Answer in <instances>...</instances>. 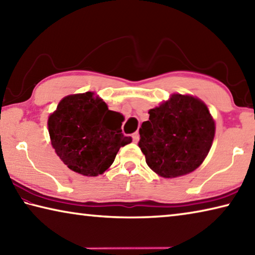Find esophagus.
Listing matches in <instances>:
<instances>
[{
	"label": "esophagus",
	"instance_id": "1",
	"mask_svg": "<svg viewBox=\"0 0 255 255\" xmlns=\"http://www.w3.org/2000/svg\"><path fill=\"white\" fill-rule=\"evenodd\" d=\"M132 139H133V141H135V143H137L138 139H139V133H138L137 131L133 132L132 133Z\"/></svg>",
	"mask_w": 255,
	"mask_h": 255
}]
</instances>
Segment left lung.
<instances>
[{"label":"left lung","mask_w":255,"mask_h":255,"mask_svg":"<svg viewBox=\"0 0 255 255\" xmlns=\"http://www.w3.org/2000/svg\"><path fill=\"white\" fill-rule=\"evenodd\" d=\"M138 146L146 163L163 178H176L201 165L213 144L215 122L198 98L172 94L148 111Z\"/></svg>","instance_id":"8db88e82"}]
</instances>
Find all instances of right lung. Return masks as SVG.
Wrapping results in <instances>:
<instances>
[{
    "label": "right lung",
    "mask_w": 255,
    "mask_h": 255,
    "mask_svg": "<svg viewBox=\"0 0 255 255\" xmlns=\"http://www.w3.org/2000/svg\"><path fill=\"white\" fill-rule=\"evenodd\" d=\"M123 120L93 92L67 96L48 118L51 145L68 169L98 176L111 166L119 148L131 141L122 132Z\"/></svg>",
    "instance_id": "obj_1"
}]
</instances>
